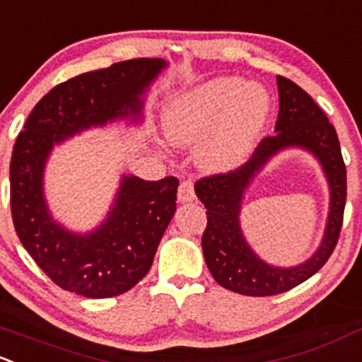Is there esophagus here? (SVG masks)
Returning <instances> with one entry per match:
<instances>
[{"label": "esophagus", "mask_w": 362, "mask_h": 362, "mask_svg": "<svg viewBox=\"0 0 362 362\" xmlns=\"http://www.w3.org/2000/svg\"><path fill=\"white\" fill-rule=\"evenodd\" d=\"M194 197H196V192H194V182L192 180L180 182V187H178V201L187 203V201H192Z\"/></svg>", "instance_id": "obj_1"}]
</instances>
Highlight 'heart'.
<instances>
[{"mask_svg":"<svg viewBox=\"0 0 362 362\" xmlns=\"http://www.w3.org/2000/svg\"><path fill=\"white\" fill-rule=\"evenodd\" d=\"M269 112L264 88L238 78H216L175 104L168 130L178 142L206 136L197 159L208 170H229L245 161Z\"/></svg>","mask_w":362,"mask_h":362,"instance_id":"b5f03b06","label":"heart"}]
</instances>
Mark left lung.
I'll return each mask as SVG.
<instances>
[{
	"mask_svg": "<svg viewBox=\"0 0 362 362\" xmlns=\"http://www.w3.org/2000/svg\"><path fill=\"white\" fill-rule=\"evenodd\" d=\"M277 90L276 133L264 136L241 166L196 182V194L204 203L208 216L201 239L208 269L220 286L246 296L279 295L314 276L337 248L344 223L347 170L337 130L310 95L291 79L277 76ZM290 145L305 146L322 161L330 182L332 204L325 239L315 257L296 268L281 269L267 266L250 251L238 227V208L254 173L271 155Z\"/></svg>",
	"mask_w": 362,
	"mask_h": 362,
	"instance_id": "1",
	"label": "left lung"
}]
</instances>
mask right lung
Returning <instances> with one entry per match:
<instances>
[{"mask_svg":"<svg viewBox=\"0 0 362 362\" xmlns=\"http://www.w3.org/2000/svg\"><path fill=\"white\" fill-rule=\"evenodd\" d=\"M165 67L161 59H133L60 83L36 104L15 140L10 206L22 246L59 288L88 298L132 290L147 272L177 210V177L147 182L123 177L100 229L74 235L52 222L43 199V168L53 144L95 124L140 116V95Z\"/></svg>","mask_w":362,"mask_h":362,"instance_id":"1","label":"right lung"}]
</instances>
